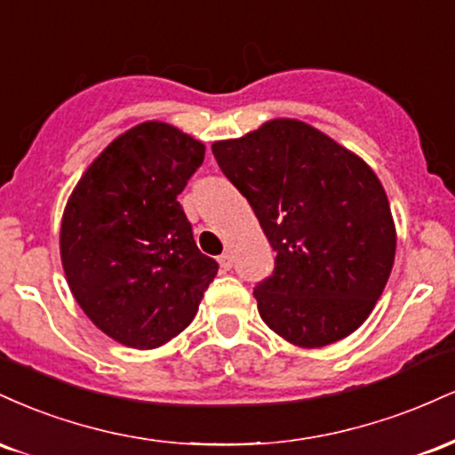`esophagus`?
Returning a JSON list of instances; mask_svg holds the SVG:
<instances>
[{
	"label": "esophagus",
	"mask_w": 455,
	"mask_h": 455,
	"mask_svg": "<svg viewBox=\"0 0 455 455\" xmlns=\"http://www.w3.org/2000/svg\"><path fill=\"white\" fill-rule=\"evenodd\" d=\"M233 254L231 252H224L222 254V257L220 259H218V263H220V267L224 269V271H228V269H231L233 267Z\"/></svg>",
	"instance_id": "obj_1"
}]
</instances>
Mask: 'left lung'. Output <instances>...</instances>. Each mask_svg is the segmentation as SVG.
<instances>
[{
    "label": "left lung",
    "mask_w": 455,
    "mask_h": 455,
    "mask_svg": "<svg viewBox=\"0 0 455 455\" xmlns=\"http://www.w3.org/2000/svg\"><path fill=\"white\" fill-rule=\"evenodd\" d=\"M275 250L259 315L301 348L342 340L370 316L394 267L395 227L365 162L299 119L212 145Z\"/></svg>",
    "instance_id": "1"
}]
</instances>
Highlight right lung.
<instances>
[{
    "label": "right lung",
    "instance_id": "add662e5",
    "mask_svg": "<svg viewBox=\"0 0 455 455\" xmlns=\"http://www.w3.org/2000/svg\"><path fill=\"white\" fill-rule=\"evenodd\" d=\"M205 145L171 124L119 134L66 203L60 252L92 323L124 347L158 348L195 318L218 263L196 248L177 196Z\"/></svg>",
    "mask_w": 455,
    "mask_h": 455
}]
</instances>
